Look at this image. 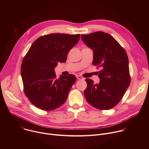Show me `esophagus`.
Masks as SVG:
<instances>
[{
  "label": "esophagus",
  "mask_w": 149,
  "mask_h": 149,
  "mask_svg": "<svg viewBox=\"0 0 149 149\" xmlns=\"http://www.w3.org/2000/svg\"><path fill=\"white\" fill-rule=\"evenodd\" d=\"M77 78L78 79H84V78L80 75H77Z\"/></svg>",
  "instance_id": "1"
}]
</instances>
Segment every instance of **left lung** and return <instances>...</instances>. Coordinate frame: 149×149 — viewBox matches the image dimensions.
<instances>
[{
  "instance_id": "1",
  "label": "left lung",
  "mask_w": 149,
  "mask_h": 149,
  "mask_svg": "<svg viewBox=\"0 0 149 149\" xmlns=\"http://www.w3.org/2000/svg\"><path fill=\"white\" fill-rule=\"evenodd\" d=\"M82 41L93 50L94 65L99 71L100 82L87 78L84 95L88 102L100 110H109L122 98L130 84L129 59L126 52L110 34L98 31L81 36Z\"/></svg>"
}]
</instances>
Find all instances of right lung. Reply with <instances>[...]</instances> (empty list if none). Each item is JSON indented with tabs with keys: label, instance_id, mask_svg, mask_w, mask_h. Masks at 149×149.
I'll return each instance as SVG.
<instances>
[{
	"label": "right lung",
	"instance_id": "1",
	"mask_svg": "<svg viewBox=\"0 0 149 149\" xmlns=\"http://www.w3.org/2000/svg\"><path fill=\"white\" fill-rule=\"evenodd\" d=\"M79 38V34L51 33L38 38L29 48L21 65V76L24 93L36 107L51 111L66 101L76 77L70 74L56 79L54 70L58 62H66Z\"/></svg>",
	"mask_w": 149,
	"mask_h": 149
}]
</instances>
